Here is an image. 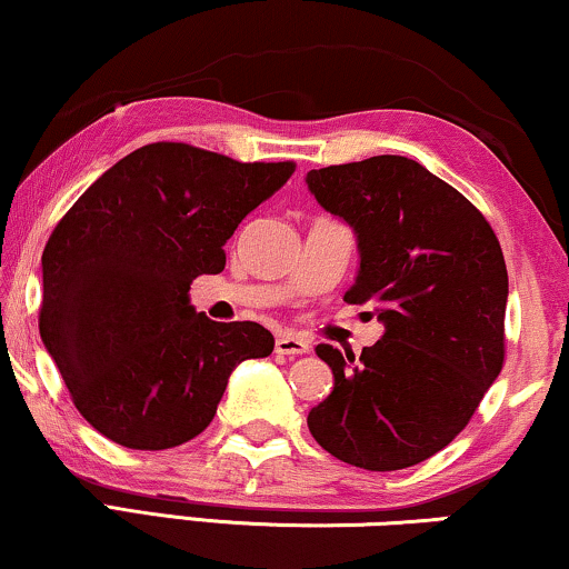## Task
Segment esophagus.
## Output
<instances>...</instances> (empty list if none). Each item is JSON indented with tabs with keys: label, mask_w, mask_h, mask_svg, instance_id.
<instances>
[{
	"label": "esophagus",
	"mask_w": 569,
	"mask_h": 569,
	"mask_svg": "<svg viewBox=\"0 0 569 569\" xmlns=\"http://www.w3.org/2000/svg\"><path fill=\"white\" fill-rule=\"evenodd\" d=\"M274 349H277V355L298 357V355H306L310 345H308V339L298 337V333H279Z\"/></svg>",
	"instance_id": "obj_1"
}]
</instances>
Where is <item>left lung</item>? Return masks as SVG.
I'll use <instances>...</instances> for the list:
<instances>
[{
	"label": "left lung",
	"instance_id": "1",
	"mask_svg": "<svg viewBox=\"0 0 569 569\" xmlns=\"http://www.w3.org/2000/svg\"><path fill=\"white\" fill-rule=\"evenodd\" d=\"M306 183L357 236L360 271L345 300L372 302L386 326L360 360L316 347L333 391L310 409V435L368 471L427 461L469 425L502 370L500 240L461 191L401 154L310 170Z\"/></svg>",
	"mask_w": 569,
	"mask_h": 569
}]
</instances>
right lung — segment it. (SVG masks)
<instances>
[{
	"label": "right lung",
	"instance_id": "obj_1",
	"mask_svg": "<svg viewBox=\"0 0 569 569\" xmlns=\"http://www.w3.org/2000/svg\"><path fill=\"white\" fill-rule=\"evenodd\" d=\"M295 162H238L154 142L108 168L43 248V347L74 407L134 450L189 442L214 419L230 372L269 357L253 321L217 323L189 302L199 274H220L224 243Z\"/></svg>",
	"mask_w": 569,
	"mask_h": 569
}]
</instances>
